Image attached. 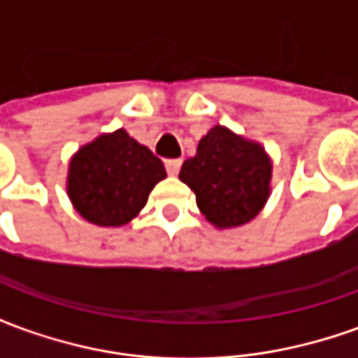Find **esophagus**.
I'll return each instance as SVG.
<instances>
[{
  "label": "esophagus",
  "mask_w": 358,
  "mask_h": 358,
  "mask_svg": "<svg viewBox=\"0 0 358 358\" xmlns=\"http://www.w3.org/2000/svg\"><path fill=\"white\" fill-rule=\"evenodd\" d=\"M164 166H166V172H169L171 176H176L180 171V166H182V161H180V159H169V161L164 163Z\"/></svg>",
  "instance_id": "obj_1"
}]
</instances>
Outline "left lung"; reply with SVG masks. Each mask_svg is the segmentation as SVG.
Instances as JSON below:
<instances>
[{
	"label": "left lung",
	"mask_w": 358,
	"mask_h": 358,
	"mask_svg": "<svg viewBox=\"0 0 358 358\" xmlns=\"http://www.w3.org/2000/svg\"><path fill=\"white\" fill-rule=\"evenodd\" d=\"M178 176L194 189L197 207L210 224L228 230L253 220L266 205L272 159L259 141L215 124Z\"/></svg>",
	"instance_id": "obj_1"
}]
</instances>
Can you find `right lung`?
Segmentation results:
<instances>
[{"instance_id":"add662e5","label":"right lung","mask_w":358,"mask_h":358,"mask_svg":"<svg viewBox=\"0 0 358 358\" xmlns=\"http://www.w3.org/2000/svg\"><path fill=\"white\" fill-rule=\"evenodd\" d=\"M164 178L163 161L118 128L99 134L71 157L66 195L88 222L118 228L140 215L151 189Z\"/></svg>"}]
</instances>
